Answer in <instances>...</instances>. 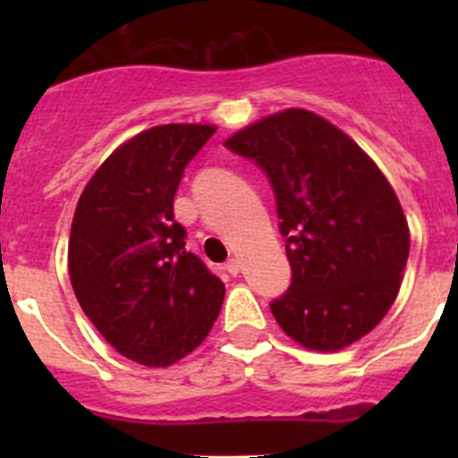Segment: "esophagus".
I'll list each match as a JSON object with an SVG mask.
<instances>
[{"mask_svg": "<svg viewBox=\"0 0 458 458\" xmlns=\"http://www.w3.org/2000/svg\"><path fill=\"white\" fill-rule=\"evenodd\" d=\"M225 270L233 276H237L239 272H242V261H239V259H228V261H225Z\"/></svg>", "mask_w": 458, "mask_h": 458, "instance_id": "obj_1", "label": "esophagus"}]
</instances>
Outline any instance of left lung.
<instances>
[{
	"mask_svg": "<svg viewBox=\"0 0 458 458\" xmlns=\"http://www.w3.org/2000/svg\"><path fill=\"white\" fill-rule=\"evenodd\" d=\"M225 148L255 161L275 192L293 267L270 301L281 330L321 352L368 335L394 303L410 252L408 221L377 164L301 108L243 128Z\"/></svg>",
	"mask_w": 458,
	"mask_h": 458,
	"instance_id": "left-lung-1",
	"label": "left lung"
}]
</instances>
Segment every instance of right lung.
I'll list each match as a JSON object with an SVG mask.
<instances>
[{
    "instance_id": "obj_1",
    "label": "right lung",
    "mask_w": 458,
    "mask_h": 458,
    "mask_svg": "<svg viewBox=\"0 0 458 458\" xmlns=\"http://www.w3.org/2000/svg\"><path fill=\"white\" fill-rule=\"evenodd\" d=\"M215 126L143 131L99 165L72 216L68 272L92 326L131 361L165 368L210 332L225 288L174 221L183 170Z\"/></svg>"
}]
</instances>
